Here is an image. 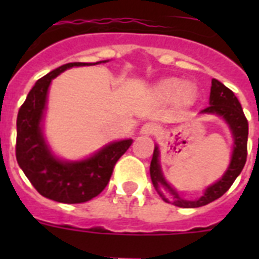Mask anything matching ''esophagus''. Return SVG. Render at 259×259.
Listing matches in <instances>:
<instances>
[{"mask_svg":"<svg viewBox=\"0 0 259 259\" xmlns=\"http://www.w3.org/2000/svg\"><path fill=\"white\" fill-rule=\"evenodd\" d=\"M157 132V126L152 123V122H148L145 125L142 126L141 130H140V133L144 134V136H150V134H154Z\"/></svg>","mask_w":259,"mask_h":259,"instance_id":"obj_1","label":"esophagus"}]
</instances>
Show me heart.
Returning <instances> with one entry per match:
<instances>
[{
  "label": "heart",
  "mask_w": 259,
  "mask_h": 259,
  "mask_svg": "<svg viewBox=\"0 0 259 259\" xmlns=\"http://www.w3.org/2000/svg\"><path fill=\"white\" fill-rule=\"evenodd\" d=\"M157 93L162 98H176V97H189L192 94L191 87L181 83L176 79L164 80L157 86Z\"/></svg>",
  "instance_id": "obj_1"
}]
</instances>
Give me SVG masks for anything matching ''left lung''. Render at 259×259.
I'll return each mask as SVG.
<instances>
[{
  "label": "left lung",
  "mask_w": 259,
  "mask_h": 259,
  "mask_svg": "<svg viewBox=\"0 0 259 259\" xmlns=\"http://www.w3.org/2000/svg\"><path fill=\"white\" fill-rule=\"evenodd\" d=\"M200 115H217L221 117L227 123L231 136H233V153L230 158L223 176L213 184L208 185L200 197L195 200H187L180 196V193L173 188L166 181L160 164V149L158 145H154L153 157L150 162V179L153 187L166 203L181 207V208H197L205 205L211 201L217 200L229 191L239 173L245 166L247 157V136H249V123L246 119L242 106L238 98L230 89L221 83L218 79H212L211 82V93H209V106L204 110H200Z\"/></svg>",
  "instance_id": "obj_1"
}]
</instances>
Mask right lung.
<instances>
[{"label": "right lung", "instance_id": "1", "mask_svg": "<svg viewBox=\"0 0 259 259\" xmlns=\"http://www.w3.org/2000/svg\"><path fill=\"white\" fill-rule=\"evenodd\" d=\"M97 63H67L38 79L18 110L16 158L22 172L37 192L47 199L75 204L98 196L106 188L115 162L129 149L133 140H121L83 160H62L52 152L44 136L48 90L58 75L72 67L95 66Z\"/></svg>", "mask_w": 259, "mask_h": 259}]
</instances>
